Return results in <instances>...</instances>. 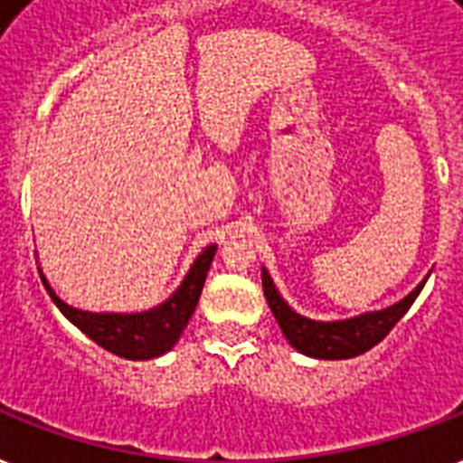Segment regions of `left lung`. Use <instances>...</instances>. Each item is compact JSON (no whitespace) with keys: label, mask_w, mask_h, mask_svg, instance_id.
Segmentation results:
<instances>
[{"label":"left lung","mask_w":463,"mask_h":463,"mask_svg":"<svg viewBox=\"0 0 463 463\" xmlns=\"http://www.w3.org/2000/svg\"><path fill=\"white\" fill-rule=\"evenodd\" d=\"M422 285H425V280L406 299H401L399 304H393L389 309L362 314V317L347 318V321L324 324V321H311V318L299 317L297 311L289 309L288 302L272 285L270 275L263 270L265 299H268L272 317L278 318L285 338L289 340V345L295 350L309 354V357H318V360H347V357H357V354L367 353L369 347L382 343L393 326L399 324L401 317L411 309L415 297L420 295Z\"/></svg>","instance_id":"obj_1"}]
</instances>
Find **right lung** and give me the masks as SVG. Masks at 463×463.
<instances>
[{"instance_id":"1","label":"right lung","mask_w":463,"mask_h":463,"mask_svg":"<svg viewBox=\"0 0 463 463\" xmlns=\"http://www.w3.org/2000/svg\"><path fill=\"white\" fill-rule=\"evenodd\" d=\"M217 246H207L193 263L191 272L185 275L183 285L168 297L156 309L142 311V314H91V311H79L60 299L50 289L45 278L41 275L43 285L57 304V309L77 326L79 331L86 333L89 338L99 343L103 350L125 357V360H152L159 354L168 353L181 338L183 328L191 321L193 311L198 307L200 292L205 285L207 270L213 263Z\"/></svg>"}]
</instances>
